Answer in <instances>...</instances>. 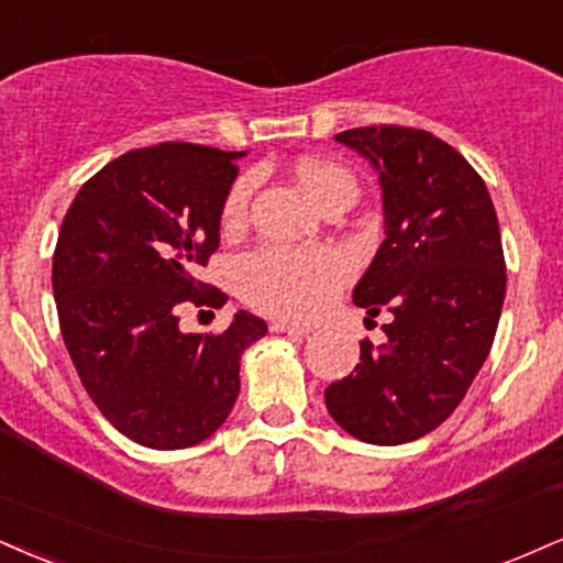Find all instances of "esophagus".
Instances as JSON below:
<instances>
[{
  "label": "esophagus",
  "instance_id": "1",
  "mask_svg": "<svg viewBox=\"0 0 563 563\" xmlns=\"http://www.w3.org/2000/svg\"><path fill=\"white\" fill-rule=\"evenodd\" d=\"M269 330H273V333H288V335H309L311 333V328H303V324H294L286 320H273L269 322Z\"/></svg>",
  "mask_w": 563,
  "mask_h": 563
}]
</instances>
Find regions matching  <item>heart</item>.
<instances>
[{"mask_svg": "<svg viewBox=\"0 0 563 563\" xmlns=\"http://www.w3.org/2000/svg\"><path fill=\"white\" fill-rule=\"evenodd\" d=\"M296 178L317 205L324 207L335 196H356V180L346 167L328 159H301ZM252 196V178H241L230 188L222 222L241 225ZM349 260L335 249H288L264 246L243 254L233 264V280L239 294L252 307L269 314L314 317L330 301L333 290L349 277Z\"/></svg>", "mask_w": 563, "mask_h": 563, "instance_id": "obj_1", "label": "heart"}]
</instances>
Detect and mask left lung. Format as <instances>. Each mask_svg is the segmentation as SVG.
I'll list each match as a JSON object with an SVG mask.
<instances>
[{
	"instance_id": "obj_1",
	"label": "left lung",
	"mask_w": 563,
	"mask_h": 563,
	"mask_svg": "<svg viewBox=\"0 0 563 563\" xmlns=\"http://www.w3.org/2000/svg\"><path fill=\"white\" fill-rule=\"evenodd\" d=\"M335 141L380 183L385 241L354 303L390 322L324 404L356 440L401 445L451 417L490 354L506 296L498 217L475 167L428 131L369 125Z\"/></svg>"
}]
</instances>
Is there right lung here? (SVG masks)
Masks as SVG:
<instances>
[{
	"label": "right lung",
	"mask_w": 563,
	"mask_h": 563,
	"mask_svg": "<svg viewBox=\"0 0 563 563\" xmlns=\"http://www.w3.org/2000/svg\"><path fill=\"white\" fill-rule=\"evenodd\" d=\"M246 152L157 144L112 159L80 186L52 262L59 328L97 409L146 449L201 443L241 390V354L267 333L239 311L225 333L178 328V311L222 307L199 280Z\"/></svg>",
	"instance_id": "right-lung-1"
}]
</instances>
